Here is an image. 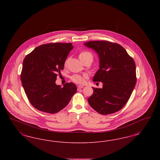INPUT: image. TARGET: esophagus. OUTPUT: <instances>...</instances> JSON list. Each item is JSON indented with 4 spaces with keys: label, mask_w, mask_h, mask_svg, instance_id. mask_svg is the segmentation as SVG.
<instances>
[{
    "label": "esophagus",
    "mask_w": 160,
    "mask_h": 160,
    "mask_svg": "<svg viewBox=\"0 0 160 160\" xmlns=\"http://www.w3.org/2000/svg\"><path fill=\"white\" fill-rule=\"evenodd\" d=\"M84 88V86H82V85H79V86H77L78 89H82V88Z\"/></svg>",
    "instance_id": "1"
}]
</instances>
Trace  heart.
<instances>
[{
  "label": "heart",
  "instance_id": "obj_1",
  "mask_svg": "<svg viewBox=\"0 0 160 160\" xmlns=\"http://www.w3.org/2000/svg\"><path fill=\"white\" fill-rule=\"evenodd\" d=\"M91 56L92 58V54L90 52H87V51H83L80 54H79V58L80 59H82L84 58H86L87 57ZM67 61H65V65H67ZM86 75H79V74H75L73 75L71 77V80L74 82L75 83L78 84H83L85 82L86 78Z\"/></svg>",
  "mask_w": 160,
  "mask_h": 160
}]
</instances>
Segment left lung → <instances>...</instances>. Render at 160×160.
Wrapping results in <instances>:
<instances>
[{
	"label": "left lung",
	"mask_w": 160,
	"mask_h": 160,
	"mask_svg": "<svg viewBox=\"0 0 160 160\" xmlns=\"http://www.w3.org/2000/svg\"><path fill=\"white\" fill-rule=\"evenodd\" d=\"M99 56V68L93 82L102 83V88H93L88 99L92 108L99 114L114 113L122 109L129 99L136 83V64L125 48L107 41L84 43Z\"/></svg>",
	"instance_id": "left-lung-1"
}]
</instances>
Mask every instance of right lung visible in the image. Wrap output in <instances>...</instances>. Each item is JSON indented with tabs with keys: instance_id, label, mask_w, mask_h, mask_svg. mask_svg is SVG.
I'll return each mask as SVG.
<instances>
[{
	"instance_id": "obj_1",
	"label": "right lung",
	"mask_w": 160,
	"mask_h": 160,
	"mask_svg": "<svg viewBox=\"0 0 160 160\" xmlns=\"http://www.w3.org/2000/svg\"><path fill=\"white\" fill-rule=\"evenodd\" d=\"M71 43H49L38 46L28 54L23 63L21 81L31 104L38 110L56 113L68 105L77 92L76 85L56 84L61 74Z\"/></svg>"
}]
</instances>
